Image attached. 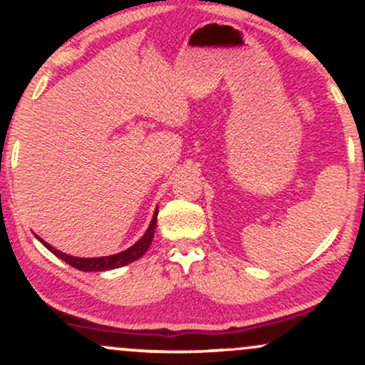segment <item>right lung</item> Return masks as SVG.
Returning <instances> with one entry per match:
<instances>
[{
    "label": "right lung",
    "mask_w": 365,
    "mask_h": 365,
    "mask_svg": "<svg viewBox=\"0 0 365 365\" xmlns=\"http://www.w3.org/2000/svg\"><path fill=\"white\" fill-rule=\"evenodd\" d=\"M156 221H158V209L156 212H154V217L153 221H150L148 232L144 233V237L140 238L137 244H133L130 249L123 250V252L120 254H115V255H108V257H92V259H83V257H73V255H68V254H63L60 250H56L54 247H51L49 244H46L44 240H39L43 242V245L46 249H49L51 252L56 255V257H60L61 261H65L66 264H70V266L75 267V269H81V271H108V269H115V267H121V266H127V264L137 261V259H140L142 255L148 252L150 242H153V237H154V230H156Z\"/></svg>",
    "instance_id": "right-lung-1"
}]
</instances>
